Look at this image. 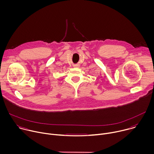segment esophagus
I'll list each match as a JSON object with an SVG mask.
<instances>
[{"instance_id": "esophagus-1", "label": "esophagus", "mask_w": 154, "mask_h": 154, "mask_svg": "<svg viewBox=\"0 0 154 154\" xmlns=\"http://www.w3.org/2000/svg\"><path fill=\"white\" fill-rule=\"evenodd\" d=\"M74 68L79 67V65H77V64H74Z\"/></svg>"}]
</instances>
